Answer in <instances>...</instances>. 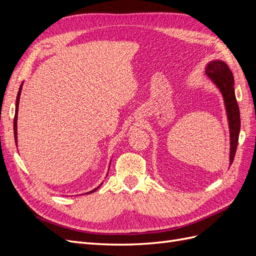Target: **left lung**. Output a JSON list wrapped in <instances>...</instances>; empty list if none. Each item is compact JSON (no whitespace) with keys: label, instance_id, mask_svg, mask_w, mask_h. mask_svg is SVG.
Masks as SVG:
<instances>
[{"label":"left lung","instance_id":"obj_1","mask_svg":"<svg viewBox=\"0 0 256 256\" xmlns=\"http://www.w3.org/2000/svg\"><path fill=\"white\" fill-rule=\"evenodd\" d=\"M205 74L210 81L220 90L226 106L228 129H230V166L237 150L239 131H240V113L235 96L234 76L226 63L220 60L209 62L205 68Z\"/></svg>","mask_w":256,"mask_h":256}]
</instances>
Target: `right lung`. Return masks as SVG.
Here are the masks:
<instances>
[{
  "instance_id": "add662e5",
  "label": "right lung",
  "mask_w": 256,
  "mask_h": 256,
  "mask_svg": "<svg viewBox=\"0 0 256 256\" xmlns=\"http://www.w3.org/2000/svg\"><path fill=\"white\" fill-rule=\"evenodd\" d=\"M22 85H23V83H21V85H20V88H19V92H18V95H17V99H16V111H14V142L17 143V136H18V134H17V120H18V108H19V100H20V95H21V90H22ZM100 184V186H102ZM99 186V187H100ZM99 187H97V188H95V189H92V191H90V192H88V194L90 193H92V192H95Z\"/></svg>"
}]
</instances>
